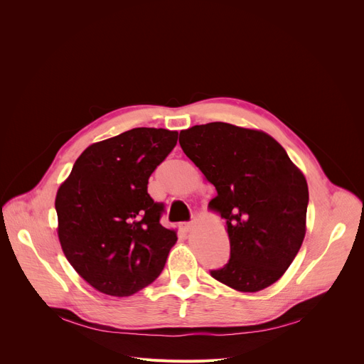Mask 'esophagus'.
<instances>
[{
    "mask_svg": "<svg viewBox=\"0 0 364 364\" xmlns=\"http://www.w3.org/2000/svg\"><path fill=\"white\" fill-rule=\"evenodd\" d=\"M180 228H181V230L183 232H190V230H192V228H193V223H181L180 224Z\"/></svg>",
    "mask_w": 364,
    "mask_h": 364,
    "instance_id": "esophagus-1",
    "label": "esophagus"
}]
</instances>
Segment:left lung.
<instances>
[{
    "mask_svg": "<svg viewBox=\"0 0 364 364\" xmlns=\"http://www.w3.org/2000/svg\"><path fill=\"white\" fill-rule=\"evenodd\" d=\"M180 146L214 184L208 208L225 220L230 259L211 276L239 292H258L289 269L307 232L309 186L269 134L225 122L180 132Z\"/></svg>",
    "mask_w": 364,
    "mask_h": 364,
    "instance_id": "left-lung-1",
    "label": "left lung"
}]
</instances>
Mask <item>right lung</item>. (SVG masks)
I'll return each instance as SVG.
<instances>
[{
  "instance_id": "obj_1",
  "label": "right lung",
  "mask_w": 364,
  "mask_h": 364,
  "mask_svg": "<svg viewBox=\"0 0 364 364\" xmlns=\"http://www.w3.org/2000/svg\"><path fill=\"white\" fill-rule=\"evenodd\" d=\"M177 139V131L141 127L92 143L57 190L63 254L95 291L129 296L164 270L177 232L159 223L164 205L147 183Z\"/></svg>"
}]
</instances>
